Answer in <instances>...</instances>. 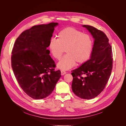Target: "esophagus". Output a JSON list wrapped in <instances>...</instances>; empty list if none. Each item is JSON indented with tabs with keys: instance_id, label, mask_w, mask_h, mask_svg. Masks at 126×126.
<instances>
[{
	"instance_id": "obj_1",
	"label": "esophagus",
	"mask_w": 126,
	"mask_h": 126,
	"mask_svg": "<svg viewBox=\"0 0 126 126\" xmlns=\"http://www.w3.org/2000/svg\"><path fill=\"white\" fill-rule=\"evenodd\" d=\"M66 73V72H65L64 70H61V75H64V74H65Z\"/></svg>"
}]
</instances>
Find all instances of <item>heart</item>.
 <instances>
[{
	"label": "heart",
	"instance_id": "1",
	"mask_svg": "<svg viewBox=\"0 0 126 126\" xmlns=\"http://www.w3.org/2000/svg\"><path fill=\"white\" fill-rule=\"evenodd\" d=\"M93 48V40L88 34L73 27L61 30L57 38L52 39L49 44V49L55 59L59 60L64 52L65 55L58 64V67L67 70L73 67L76 62L82 64L90 59Z\"/></svg>",
	"mask_w": 126,
	"mask_h": 126
}]
</instances>
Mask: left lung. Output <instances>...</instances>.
<instances>
[{"label":"left lung","mask_w":126,"mask_h":126,"mask_svg":"<svg viewBox=\"0 0 126 126\" xmlns=\"http://www.w3.org/2000/svg\"><path fill=\"white\" fill-rule=\"evenodd\" d=\"M82 26L94 40L90 60L72 71V89L79 97L90 99L97 96L105 87L112 68V52L109 39L103 32L89 25Z\"/></svg>","instance_id":"1"}]
</instances>
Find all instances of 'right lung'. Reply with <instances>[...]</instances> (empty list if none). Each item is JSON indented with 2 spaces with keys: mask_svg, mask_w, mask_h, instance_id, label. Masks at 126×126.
<instances>
[{
  "mask_svg": "<svg viewBox=\"0 0 126 126\" xmlns=\"http://www.w3.org/2000/svg\"><path fill=\"white\" fill-rule=\"evenodd\" d=\"M58 23L33 26L17 38L12 52V67L18 84L35 99L50 95L61 77L47 49Z\"/></svg>",
  "mask_w": 126,
  "mask_h": 126,
  "instance_id": "right-lung-1",
  "label": "right lung"
}]
</instances>
